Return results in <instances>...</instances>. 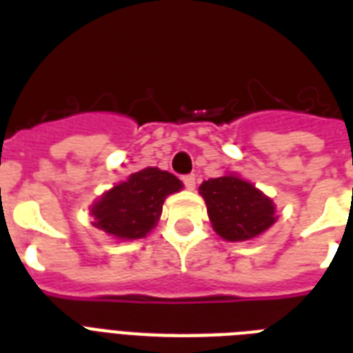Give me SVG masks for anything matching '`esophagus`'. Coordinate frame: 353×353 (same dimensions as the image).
<instances>
[{"label": "esophagus", "instance_id": "obj_1", "mask_svg": "<svg viewBox=\"0 0 353 353\" xmlns=\"http://www.w3.org/2000/svg\"><path fill=\"white\" fill-rule=\"evenodd\" d=\"M183 183L188 190H194L196 188V176L194 174H188V176H183Z\"/></svg>", "mask_w": 353, "mask_h": 353}]
</instances>
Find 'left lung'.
I'll return each mask as SVG.
<instances>
[{
    "label": "left lung",
    "instance_id": "1",
    "mask_svg": "<svg viewBox=\"0 0 353 353\" xmlns=\"http://www.w3.org/2000/svg\"><path fill=\"white\" fill-rule=\"evenodd\" d=\"M199 194L214 231L227 241L256 238L276 221L273 201L236 174L203 181Z\"/></svg>",
    "mask_w": 353,
    "mask_h": 353
}]
</instances>
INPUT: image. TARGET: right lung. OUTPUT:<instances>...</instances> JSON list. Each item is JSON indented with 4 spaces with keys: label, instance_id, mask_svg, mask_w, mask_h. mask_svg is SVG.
Returning a JSON list of instances; mask_svg holds the SVG:
<instances>
[{
    "label": "right lung",
    "instance_id": "obj_1",
    "mask_svg": "<svg viewBox=\"0 0 353 353\" xmlns=\"http://www.w3.org/2000/svg\"><path fill=\"white\" fill-rule=\"evenodd\" d=\"M181 188L183 183L170 172L143 168L97 199L91 207L93 225L117 240L144 238L159 221L166 196Z\"/></svg>",
    "mask_w": 353,
    "mask_h": 353
}]
</instances>
